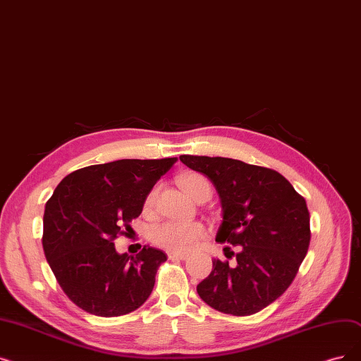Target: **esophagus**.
I'll return each instance as SVG.
<instances>
[{
  "mask_svg": "<svg viewBox=\"0 0 361 361\" xmlns=\"http://www.w3.org/2000/svg\"><path fill=\"white\" fill-rule=\"evenodd\" d=\"M187 254H181V252H168V258L169 259H187Z\"/></svg>",
  "mask_w": 361,
  "mask_h": 361,
  "instance_id": "obj_1",
  "label": "esophagus"
}]
</instances>
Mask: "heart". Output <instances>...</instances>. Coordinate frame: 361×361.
Wrapping results in <instances>:
<instances>
[{"instance_id":"obj_1","label":"heart","mask_w":361,"mask_h":361,"mask_svg":"<svg viewBox=\"0 0 361 361\" xmlns=\"http://www.w3.org/2000/svg\"><path fill=\"white\" fill-rule=\"evenodd\" d=\"M180 185L193 199L203 187H209V183L203 176L189 174L180 180ZM156 195H158V187L149 192L145 200L146 209H150L154 205ZM203 236H205V227L199 221H172L169 219V221L159 223L152 228V240L158 246L168 249L169 252H187L193 249Z\"/></svg>"}]
</instances>
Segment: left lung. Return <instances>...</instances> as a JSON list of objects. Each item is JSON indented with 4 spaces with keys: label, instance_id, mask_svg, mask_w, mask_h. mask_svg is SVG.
I'll return each instance as SVG.
<instances>
[{
    "label": "left lung",
    "instance_id": "obj_1",
    "mask_svg": "<svg viewBox=\"0 0 361 361\" xmlns=\"http://www.w3.org/2000/svg\"><path fill=\"white\" fill-rule=\"evenodd\" d=\"M180 161L211 180L221 200L215 240L240 246L234 265L212 261L197 293L226 314H255L289 288L307 255L311 233L305 199L269 168L219 156L183 154Z\"/></svg>",
    "mask_w": 361,
    "mask_h": 361
}]
</instances>
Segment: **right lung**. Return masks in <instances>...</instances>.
<instances>
[{
  "instance_id": "1",
  "label": "right lung",
  "mask_w": 361,
  "mask_h": 361,
  "mask_svg": "<svg viewBox=\"0 0 361 361\" xmlns=\"http://www.w3.org/2000/svg\"><path fill=\"white\" fill-rule=\"evenodd\" d=\"M177 158L121 159L71 172L45 203L42 247L69 300L100 317L142 307L166 255L145 246L118 254L114 239L143 211L153 185Z\"/></svg>"
}]
</instances>
